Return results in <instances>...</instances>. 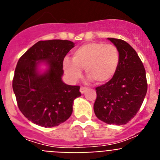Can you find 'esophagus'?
I'll return each mask as SVG.
<instances>
[{"instance_id":"1","label":"esophagus","mask_w":160,"mask_h":160,"mask_svg":"<svg viewBox=\"0 0 160 160\" xmlns=\"http://www.w3.org/2000/svg\"><path fill=\"white\" fill-rule=\"evenodd\" d=\"M87 87H82L81 88H80V92H81V94H84L85 92H86V91H87Z\"/></svg>"}]
</instances>
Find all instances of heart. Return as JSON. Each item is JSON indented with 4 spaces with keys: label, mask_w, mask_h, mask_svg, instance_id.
I'll return each mask as SVG.
<instances>
[{
    "label": "heart",
    "mask_w": 160,
    "mask_h": 160,
    "mask_svg": "<svg viewBox=\"0 0 160 160\" xmlns=\"http://www.w3.org/2000/svg\"><path fill=\"white\" fill-rule=\"evenodd\" d=\"M119 59L116 46L103 42H90L76 49L73 59L64 58L63 69L73 82L82 77V69H86L90 80L102 84L110 81L116 73Z\"/></svg>",
    "instance_id": "heart-1"
}]
</instances>
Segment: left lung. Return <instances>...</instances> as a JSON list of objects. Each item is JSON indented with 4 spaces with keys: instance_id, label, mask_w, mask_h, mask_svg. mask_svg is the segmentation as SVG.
Segmentation results:
<instances>
[{
    "instance_id": "1",
    "label": "left lung",
    "mask_w": 160,
    "mask_h": 160,
    "mask_svg": "<svg viewBox=\"0 0 160 160\" xmlns=\"http://www.w3.org/2000/svg\"><path fill=\"white\" fill-rule=\"evenodd\" d=\"M119 52V65L114 77L96 87L94 114L107 124L124 125L135 117L148 90L146 71L142 62L128 42L107 38Z\"/></svg>"
}]
</instances>
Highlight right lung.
I'll return each instance as SVG.
<instances>
[{
  "label": "right lung",
  "instance_id": "add662e5",
  "mask_svg": "<svg viewBox=\"0 0 160 160\" xmlns=\"http://www.w3.org/2000/svg\"><path fill=\"white\" fill-rule=\"evenodd\" d=\"M73 47L67 40L40 41L20 58L12 90L20 111L34 124L53 128L71 115L80 87L66 85L62 77L64 58ZM42 64L46 66L43 72Z\"/></svg>",
  "mask_w": 160,
  "mask_h": 160
}]
</instances>
